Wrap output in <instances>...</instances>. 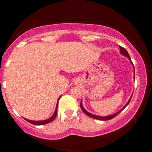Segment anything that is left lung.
Masks as SVG:
<instances>
[{"label": "left lung", "instance_id": "8db88e82", "mask_svg": "<svg viewBox=\"0 0 152 152\" xmlns=\"http://www.w3.org/2000/svg\"><path fill=\"white\" fill-rule=\"evenodd\" d=\"M119 48H120V53H121L122 54V55H124V56H126L127 58H129V59L130 61L132 62V64H133V63H132V60H131V58H130V56H129V54L128 52H127V50H126V49H125L124 48H123V47H121V46H119ZM133 65H134V64H133ZM134 74H135V73H134ZM132 95H133V94H132ZM132 96H131V98L129 99V102H127V104H126V105H125L124 106V107L122 108V109H121V110H119V111H117V112H116V114L111 115V116H96V115H94V114H91V113L88 112V111H87L86 110H85L84 108H83V105H82L81 102V103H80V106H81V109H82V111H83V112L85 113V114H86L87 116H90V117H91V118H96V119L102 120V121H107V120H110V119H111V118H113L114 117H115V116H116L118 114H119L120 112H121V111H123V110L125 108H126V106L127 105H128L129 104V102H130V101H131V99H132Z\"/></svg>", "mask_w": 152, "mask_h": 152}]
</instances>
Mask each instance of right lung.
Returning a JSON list of instances; mask_svg holds the SVG:
<instances>
[{
  "label": "right lung",
  "mask_w": 152,
  "mask_h": 152,
  "mask_svg": "<svg viewBox=\"0 0 152 152\" xmlns=\"http://www.w3.org/2000/svg\"><path fill=\"white\" fill-rule=\"evenodd\" d=\"M61 97V96L60 97H59L58 99V102H57V104H56V110H55V112H54V114H53V116H51V117H50L49 118H48V119L46 120H43V121H31V120H28L27 119V118H25L27 121H28L29 123L32 124H35V125H43V124H48L50 123V122L53 121L54 119H55V118L56 117V115H57V108H58V101L59 99H60Z\"/></svg>",
  "instance_id": "1"
}]
</instances>
